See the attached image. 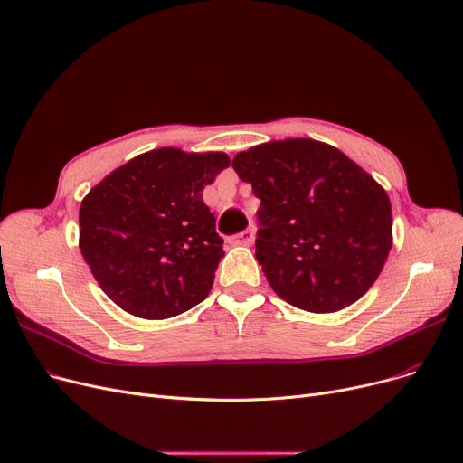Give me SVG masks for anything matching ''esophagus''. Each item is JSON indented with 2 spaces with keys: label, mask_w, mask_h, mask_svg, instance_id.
<instances>
[{
  "label": "esophagus",
  "mask_w": 463,
  "mask_h": 463,
  "mask_svg": "<svg viewBox=\"0 0 463 463\" xmlns=\"http://www.w3.org/2000/svg\"><path fill=\"white\" fill-rule=\"evenodd\" d=\"M228 241H230L232 245H250V243L255 241V230H253V228H249V230L241 232V233L232 235Z\"/></svg>",
  "instance_id": "obj_1"
}]
</instances>
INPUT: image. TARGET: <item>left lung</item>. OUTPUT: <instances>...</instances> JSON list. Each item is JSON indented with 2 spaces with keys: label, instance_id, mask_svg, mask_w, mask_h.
Here are the masks:
<instances>
[{
  "label": "left lung",
  "instance_id": "8db88e82",
  "mask_svg": "<svg viewBox=\"0 0 463 463\" xmlns=\"http://www.w3.org/2000/svg\"><path fill=\"white\" fill-rule=\"evenodd\" d=\"M232 165L260 199L255 255L276 296L309 313L365 296L392 249V206L363 167L313 138L264 143Z\"/></svg>",
  "mask_w": 463,
  "mask_h": 463
}]
</instances>
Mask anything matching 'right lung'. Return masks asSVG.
Here are the masks:
<instances>
[{
  "instance_id": "add662e5",
  "label": "right lung",
  "mask_w": 463,
  "mask_h": 463,
  "mask_svg": "<svg viewBox=\"0 0 463 463\" xmlns=\"http://www.w3.org/2000/svg\"><path fill=\"white\" fill-rule=\"evenodd\" d=\"M228 154L158 148L104 177L79 210V247L106 296L141 318H170L199 305L223 257L203 189Z\"/></svg>"
}]
</instances>
